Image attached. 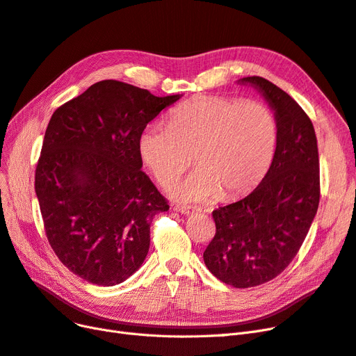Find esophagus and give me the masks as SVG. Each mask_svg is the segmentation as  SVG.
I'll use <instances>...</instances> for the list:
<instances>
[{
	"label": "esophagus",
	"instance_id": "1",
	"mask_svg": "<svg viewBox=\"0 0 356 356\" xmlns=\"http://www.w3.org/2000/svg\"><path fill=\"white\" fill-rule=\"evenodd\" d=\"M177 211L183 216H192L195 213V208L192 207H177Z\"/></svg>",
	"mask_w": 356,
	"mask_h": 356
}]
</instances>
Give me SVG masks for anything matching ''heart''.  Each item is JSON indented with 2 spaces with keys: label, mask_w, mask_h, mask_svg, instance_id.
Segmentation results:
<instances>
[{
  "label": "heart",
  "mask_w": 356,
  "mask_h": 356,
  "mask_svg": "<svg viewBox=\"0 0 356 356\" xmlns=\"http://www.w3.org/2000/svg\"><path fill=\"white\" fill-rule=\"evenodd\" d=\"M279 142V124L267 105L238 98L205 97L171 111L167 124L145 126L138 139L142 161L163 186L191 163L198 168L170 189L181 202L227 200L257 188L268 173Z\"/></svg>",
  "instance_id": "heart-1"
}]
</instances>
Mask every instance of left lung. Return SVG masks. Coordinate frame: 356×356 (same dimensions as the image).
Wrapping results in <instances>:
<instances>
[{
	"mask_svg": "<svg viewBox=\"0 0 356 356\" xmlns=\"http://www.w3.org/2000/svg\"><path fill=\"white\" fill-rule=\"evenodd\" d=\"M238 83L257 89L279 124L267 176L245 198L213 211L216 236L204 262L218 280L238 289L273 280L304 243L320 202V161L314 126L299 104L259 76Z\"/></svg>",
	"mask_w": 356,
	"mask_h": 356,
	"instance_id": "obj_1",
	"label": "left lung"
}]
</instances>
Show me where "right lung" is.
I'll list each match as a JSON object with an SVG mask.
<instances>
[{"mask_svg": "<svg viewBox=\"0 0 356 356\" xmlns=\"http://www.w3.org/2000/svg\"><path fill=\"white\" fill-rule=\"evenodd\" d=\"M181 97L101 81L52 114L35 192L51 248L83 280L120 284L147 258L152 218L168 205L142 171L138 139Z\"/></svg>", "mask_w": 356, "mask_h": 356, "instance_id": "right-lung-1", "label": "right lung"}]
</instances>
